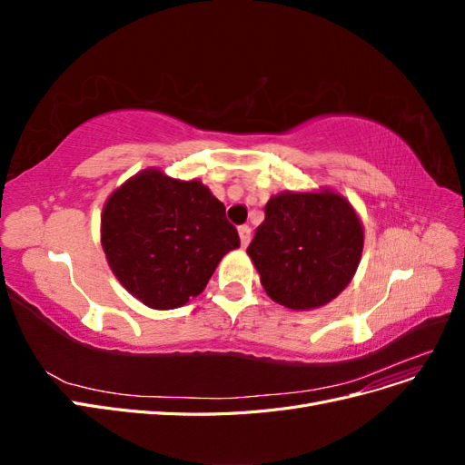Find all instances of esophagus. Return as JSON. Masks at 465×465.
Listing matches in <instances>:
<instances>
[{
    "mask_svg": "<svg viewBox=\"0 0 465 465\" xmlns=\"http://www.w3.org/2000/svg\"><path fill=\"white\" fill-rule=\"evenodd\" d=\"M238 236H241L242 248H246L250 244V227H248V224H242V227H238Z\"/></svg>",
    "mask_w": 465,
    "mask_h": 465,
    "instance_id": "obj_1",
    "label": "esophagus"
}]
</instances>
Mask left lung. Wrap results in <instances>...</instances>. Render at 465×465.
<instances>
[{
  "mask_svg": "<svg viewBox=\"0 0 465 465\" xmlns=\"http://www.w3.org/2000/svg\"><path fill=\"white\" fill-rule=\"evenodd\" d=\"M362 244V223L343 195L281 192L265 203V219L246 252L267 297L291 311H311L349 285Z\"/></svg>",
  "mask_w": 465,
  "mask_h": 465,
  "instance_id": "8db88e82",
  "label": "left lung"
}]
</instances>
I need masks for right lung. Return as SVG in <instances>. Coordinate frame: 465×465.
Instances as JSON below:
<instances>
[{"label": "right lung", "instance_id": "add662e5", "mask_svg": "<svg viewBox=\"0 0 465 465\" xmlns=\"http://www.w3.org/2000/svg\"><path fill=\"white\" fill-rule=\"evenodd\" d=\"M101 242L112 273L135 299L173 311L198 297L241 238L200 180L147 168L110 193Z\"/></svg>", "mask_w": 465, "mask_h": 465}]
</instances>
